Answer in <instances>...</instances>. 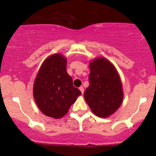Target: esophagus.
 Here are the masks:
<instances>
[{
	"label": "esophagus",
	"mask_w": 156,
	"mask_h": 156,
	"mask_svg": "<svg viewBox=\"0 0 156 156\" xmlns=\"http://www.w3.org/2000/svg\"><path fill=\"white\" fill-rule=\"evenodd\" d=\"M79 90H81V94H84V87H82V86H81V87H79Z\"/></svg>",
	"instance_id": "obj_1"
}]
</instances>
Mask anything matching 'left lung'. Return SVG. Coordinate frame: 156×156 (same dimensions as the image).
I'll return each mask as SVG.
<instances>
[{"label": "left lung", "mask_w": 156, "mask_h": 156, "mask_svg": "<svg viewBox=\"0 0 156 156\" xmlns=\"http://www.w3.org/2000/svg\"><path fill=\"white\" fill-rule=\"evenodd\" d=\"M90 85L84 99L94 114L107 118L115 112L123 100L122 81L115 67L103 57L90 62Z\"/></svg>", "instance_id": "left-lung-1"}]
</instances>
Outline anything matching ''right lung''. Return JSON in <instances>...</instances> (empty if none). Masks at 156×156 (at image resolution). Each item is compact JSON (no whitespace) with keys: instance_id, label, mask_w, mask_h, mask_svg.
I'll use <instances>...</instances> for the list:
<instances>
[{"instance_id":"1","label":"right lung","mask_w":156,"mask_h":156,"mask_svg":"<svg viewBox=\"0 0 156 156\" xmlns=\"http://www.w3.org/2000/svg\"><path fill=\"white\" fill-rule=\"evenodd\" d=\"M66 59L59 53L47 58L37 74L33 94L43 114L61 119L81 94L73 86L72 78L66 72Z\"/></svg>"}]
</instances>
